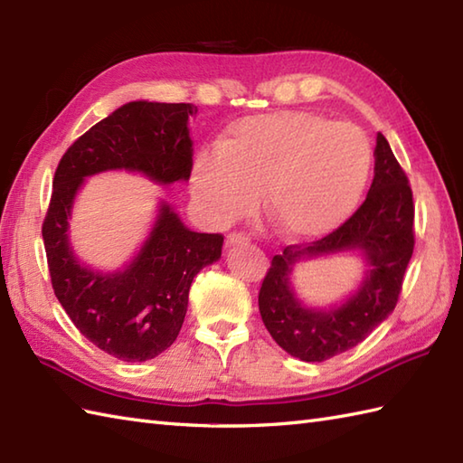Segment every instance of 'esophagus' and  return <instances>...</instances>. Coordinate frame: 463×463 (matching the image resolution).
<instances>
[{"mask_svg":"<svg viewBox=\"0 0 463 463\" xmlns=\"http://www.w3.org/2000/svg\"><path fill=\"white\" fill-rule=\"evenodd\" d=\"M250 237L247 232H231L229 237H226V244L229 247H234V244H249Z\"/></svg>","mask_w":463,"mask_h":463,"instance_id":"34e87169","label":"esophagus"}]
</instances>
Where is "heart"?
I'll use <instances>...</instances> for the list:
<instances>
[{
  "instance_id": "obj_1",
  "label": "heart",
  "mask_w": 463,
  "mask_h": 463,
  "mask_svg": "<svg viewBox=\"0 0 463 463\" xmlns=\"http://www.w3.org/2000/svg\"><path fill=\"white\" fill-rule=\"evenodd\" d=\"M373 165L368 135L308 111L250 115L194 159L193 194L214 221L247 214L264 193L274 229L317 239L348 219Z\"/></svg>"
}]
</instances>
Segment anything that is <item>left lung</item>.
Segmentation results:
<instances>
[{
	"mask_svg": "<svg viewBox=\"0 0 463 463\" xmlns=\"http://www.w3.org/2000/svg\"><path fill=\"white\" fill-rule=\"evenodd\" d=\"M373 181L358 211L336 231L310 244H290L274 254L259 292V310L274 342L304 362H324L366 340L396 308L414 252V199L408 176L386 137H376ZM350 248L369 264L361 288L338 309H304L289 287L298 260Z\"/></svg>",
	"mask_w": 463,
	"mask_h": 463,
	"instance_id": "1",
	"label": "left lung"
}]
</instances>
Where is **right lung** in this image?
<instances>
[{
    "label": "right lung",
    "mask_w": 463,
    "mask_h": 463,
    "mask_svg": "<svg viewBox=\"0 0 463 463\" xmlns=\"http://www.w3.org/2000/svg\"><path fill=\"white\" fill-rule=\"evenodd\" d=\"M191 103L131 101L77 139L57 165L42 234L49 277L75 328L123 362L159 356L183 326L193 279L221 259L222 234L194 232L163 203L149 239L123 272L83 267L69 247L67 226L85 176L127 169L151 181H186L193 169Z\"/></svg>",
    "instance_id": "1"
}]
</instances>
